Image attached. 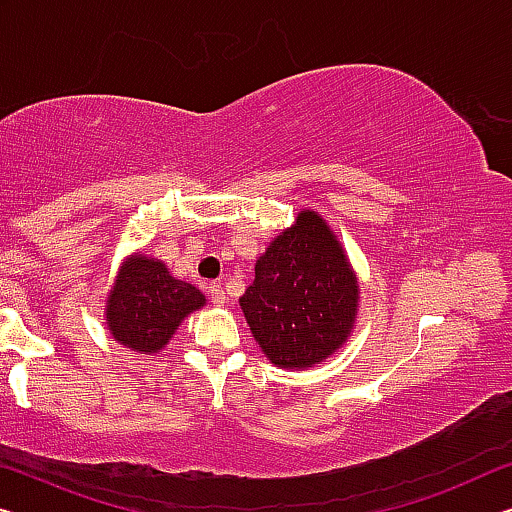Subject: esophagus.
Masks as SVG:
<instances>
[{
	"label": "esophagus",
	"mask_w": 512,
	"mask_h": 512,
	"mask_svg": "<svg viewBox=\"0 0 512 512\" xmlns=\"http://www.w3.org/2000/svg\"><path fill=\"white\" fill-rule=\"evenodd\" d=\"M209 294H211V301L216 303V305H225L227 303L225 289H223V285H218V282H213L211 289H209Z\"/></svg>",
	"instance_id": "34e87169"
}]
</instances>
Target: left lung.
<instances>
[{
	"mask_svg": "<svg viewBox=\"0 0 512 512\" xmlns=\"http://www.w3.org/2000/svg\"><path fill=\"white\" fill-rule=\"evenodd\" d=\"M356 271L329 223L303 209L257 257L239 299L250 333L282 370H310L349 340L358 315Z\"/></svg>",
	"mask_w": 512,
	"mask_h": 512,
	"instance_id": "left-lung-1",
	"label": "left lung"
}]
</instances>
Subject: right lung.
<instances>
[{"label":"right lung","mask_w":512,"mask_h":512,"mask_svg":"<svg viewBox=\"0 0 512 512\" xmlns=\"http://www.w3.org/2000/svg\"><path fill=\"white\" fill-rule=\"evenodd\" d=\"M207 305L204 294L174 278L165 262L142 253L128 255L105 301V324L119 345L158 354L190 312Z\"/></svg>","instance_id":"1"}]
</instances>
